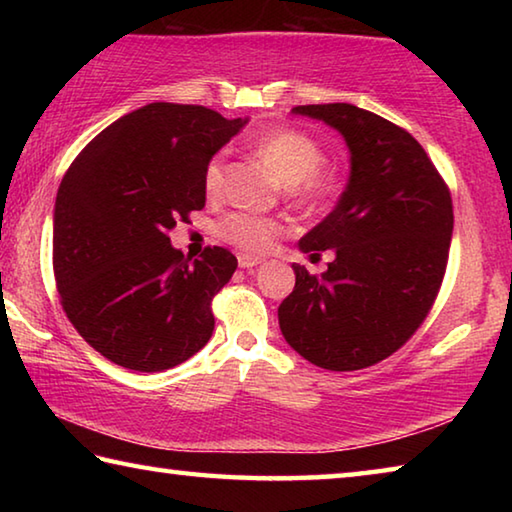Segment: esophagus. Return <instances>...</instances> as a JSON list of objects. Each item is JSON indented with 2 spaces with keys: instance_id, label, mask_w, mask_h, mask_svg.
Wrapping results in <instances>:
<instances>
[{
  "instance_id": "obj_1",
  "label": "esophagus",
  "mask_w": 512,
  "mask_h": 512,
  "mask_svg": "<svg viewBox=\"0 0 512 512\" xmlns=\"http://www.w3.org/2000/svg\"><path fill=\"white\" fill-rule=\"evenodd\" d=\"M237 262H239V266H241V268H253V266H257V264H262V257H255V255H246V253H241V255L237 257Z\"/></svg>"
}]
</instances>
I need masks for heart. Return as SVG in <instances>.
Here are the masks:
<instances>
[{
    "label": "heart",
    "instance_id": "1",
    "mask_svg": "<svg viewBox=\"0 0 512 512\" xmlns=\"http://www.w3.org/2000/svg\"><path fill=\"white\" fill-rule=\"evenodd\" d=\"M257 155L271 167L284 185L289 201L305 212H318L332 201L339 183L332 173L323 171L325 151L314 137L293 128H275L259 137ZM225 173V153H214L203 169V189L207 196H219ZM284 232V225L248 212L228 214L219 225V235L228 244L246 253H266L275 239Z\"/></svg>",
    "mask_w": 512,
    "mask_h": 512
}]
</instances>
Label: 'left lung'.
<instances>
[{
	"instance_id": "left-lung-1",
	"label": "left lung",
	"mask_w": 512,
	"mask_h": 512,
	"mask_svg": "<svg viewBox=\"0 0 512 512\" xmlns=\"http://www.w3.org/2000/svg\"><path fill=\"white\" fill-rule=\"evenodd\" d=\"M350 149L339 203L300 239L302 253L334 250L316 277L293 264L296 287L277 309L284 339L318 368L375 366L411 339L438 296L454 210L443 176L411 133L352 103L296 106Z\"/></svg>"
}]
</instances>
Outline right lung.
<instances>
[{
  "label": "right lung",
  "instance_id": "1",
  "mask_svg": "<svg viewBox=\"0 0 512 512\" xmlns=\"http://www.w3.org/2000/svg\"><path fill=\"white\" fill-rule=\"evenodd\" d=\"M248 119L149 103L76 155L54 207V275L69 323L117 366L162 372L203 348L212 298L237 257L221 246L189 259L169 230L203 210V169Z\"/></svg>",
  "mask_w": 512,
  "mask_h": 512
}]
</instances>
